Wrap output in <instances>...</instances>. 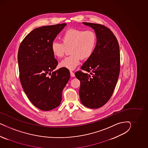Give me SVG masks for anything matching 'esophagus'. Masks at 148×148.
I'll use <instances>...</instances> for the list:
<instances>
[{"label":"esophagus","instance_id":"34e87169","mask_svg":"<svg viewBox=\"0 0 148 148\" xmlns=\"http://www.w3.org/2000/svg\"><path fill=\"white\" fill-rule=\"evenodd\" d=\"M70 74H71V76H72V77H74V76H75L74 73L73 72H72V71H70Z\"/></svg>","mask_w":148,"mask_h":148}]
</instances>
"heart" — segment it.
Wrapping results in <instances>:
<instances>
[{
	"mask_svg": "<svg viewBox=\"0 0 148 148\" xmlns=\"http://www.w3.org/2000/svg\"><path fill=\"white\" fill-rule=\"evenodd\" d=\"M62 43L54 41L51 49L54 56L61 58L70 49V56L64 58L59 66L69 70H73L79 64L81 58L87 60L91 57L95 49L97 37L92 30H84L71 28L64 32L61 37Z\"/></svg>",
	"mask_w": 148,
	"mask_h": 148,
	"instance_id": "b5f03b06",
	"label": "heart"
}]
</instances>
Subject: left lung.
<instances>
[{
    "mask_svg": "<svg viewBox=\"0 0 148 148\" xmlns=\"http://www.w3.org/2000/svg\"><path fill=\"white\" fill-rule=\"evenodd\" d=\"M92 27L97 37L94 53L75 72L80 81L81 102L90 108L102 107L111 98L120 72L119 45L110 29L101 24L83 22Z\"/></svg>",
    "mask_w": 148,
    "mask_h": 148,
    "instance_id": "1",
    "label": "left lung"
}]
</instances>
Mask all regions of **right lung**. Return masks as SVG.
Instances as JSON below:
<instances>
[{
  "instance_id": "1",
  "label": "right lung",
  "mask_w": 148,
  "mask_h": 148,
  "mask_svg": "<svg viewBox=\"0 0 148 148\" xmlns=\"http://www.w3.org/2000/svg\"><path fill=\"white\" fill-rule=\"evenodd\" d=\"M66 23L34 29L19 45L18 62L23 89L32 103L42 111L58 107L63 89L70 78L67 69L54 71L58 62L51 49L54 39Z\"/></svg>"
}]
</instances>
